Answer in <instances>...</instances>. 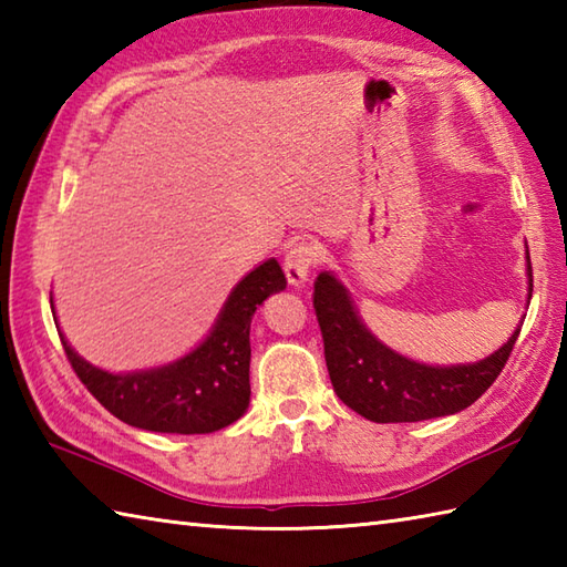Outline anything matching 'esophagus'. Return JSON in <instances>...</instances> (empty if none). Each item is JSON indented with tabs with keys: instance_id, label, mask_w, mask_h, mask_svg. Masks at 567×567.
<instances>
[{
	"instance_id": "esophagus-1",
	"label": "esophagus",
	"mask_w": 567,
	"mask_h": 567,
	"mask_svg": "<svg viewBox=\"0 0 567 567\" xmlns=\"http://www.w3.org/2000/svg\"><path fill=\"white\" fill-rule=\"evenodd\" d=\"M323 258V248L317 244V240H297V244L290 246V250L285 252V275L287 282L295 287H302L309 280V272L317 262Z\"/></svg>"
}]
</instances>
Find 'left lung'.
<instances>
[{
  "label": "left lung",
  "mask_w": 567,
  "mask_h": 567,
  "mask_svg": "<svg viewBox=\"0 0 567 567\" xmlns=\"http://www.w3.org/2000/svg\"><path fill=\"white\" fill-rule=\"evenodd\" d=\"M526 272L532 299V260H526ZM315 309L333 392L346 406L375 424L449 416L470 406L497 380L522 331L519 323L509 341L485 360L441 368L416 363L378 341L358 317L351 295L331 272L317 277Z\"/></svg>",
  "instance_id": "obj_1"
}]
</instances>
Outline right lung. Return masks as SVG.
Returning <instances> with one entry per match:
<instances>
[{
	"mask_svg": "<svg viewBox=\"0 0 567 567\" xmlns=\"http://www.w3.org/2000/svg\"><path fill=\"white\" fill-rule=\"evenodd\" d=\"M285 285L280 262L275 258L260 262L234 287L209 336L195 351L151 370L116 375L94 368L72 351L60 329L58 333L84 388L124 424L158 433H212L234 424L248 409L250 319Z\"/></svg>",
	"mask_w": 567,
	"mask_h": 567,
	"instance_id": "obj_1",
	"label": "right lung"
}]
</instances>
